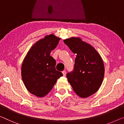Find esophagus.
I'll return each mask as SVG.
<instances>
[{"label":"esophagus","instance_id":"1","mask_svg":"<svg viewBox=\"0 0 124 124\" xmlns=\"http://www.w3.org/2000/svg\"><path fill=\"white\" fill-rule=\"evenodd\" d=\"M62 73H63V76H66V71H62Z\"/></svg>","mask_w":124,"mask_h":124}]
</instances>
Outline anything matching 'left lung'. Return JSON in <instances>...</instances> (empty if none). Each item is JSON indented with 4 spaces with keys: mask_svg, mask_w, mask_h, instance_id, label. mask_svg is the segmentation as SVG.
<instances>
[{
    "mask_svg": "<svg viewBox=\"0 0 124 124\" xmlns=\"http://www.w3.org/2000/svg\"><path fill=\"white\" fill-rule=\"evenodd\" d=\"M63 42L76 54L74 69L67 74L68 82L79 96L89 97L102 83L105 67L102 58L92 46L80 38L71 37Z\"/></svg>",
    "mask_w": 124,
    "mask_h": 124,
    "instance_id": "8db88e82",
    "label": "left lung"
}]
</instances>
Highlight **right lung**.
<instances>
[{
	"label": "right lung",
	"mask_w": 124,
	"mask_h": 124,
	"mask_svg": "<svg viewBox=\"0 0 124 124\" xmlns=\"http://www.w3.org/2000/svg\"><path fill=\"white\" fill-rule=\"evenodd\" d=\"M60 38L53 34L33 44L22 65V78L28 91L39 97L47 95L57 79L63 76L56 70V60L50 56Z\"/></svg>",
	"instance_id": "add662e5"
}]
</instances>
